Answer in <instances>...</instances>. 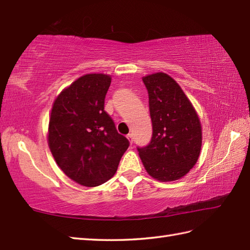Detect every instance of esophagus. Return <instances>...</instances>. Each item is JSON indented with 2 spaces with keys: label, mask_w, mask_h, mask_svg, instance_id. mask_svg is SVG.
Wrapping results in <instances>:
<instances>
[{
  "label": "esophagus",
  "mask_w": 250,
  "mask_h": 250,
  "mask_svg": "<svg viewBox=\"0 0 250 250\" xmlns=\"http://www.w3.org/2000/svg\"><path fill=\"white\" fill-rule=\"evenodd\" d=\"M126 137H128L129 142L132 144V143H133V135H132V134H128V135H126Z\"/></svg>",
  "instance_id": "1"
}]
</instances>
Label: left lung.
Here are the masks:
<instances>
[{
	"label": "left lung",
	"mask_w": 250,
	"mask_h": 250,
	"mask_svg": "<svg viewBox=\"0 0 250 250\" xmlns=\"http://www.w3.org/2000/svg\"><path fill=\"white\" fill-rule=\"evenodd\" d=\"M149 98L150 143L137 147L151 177L160 182L182 178L199 159L202 129L198 115L179 84L166 73L143 77Z\"/></svg>",
	"instance_id": "left-lung-1"
}]
</instances>
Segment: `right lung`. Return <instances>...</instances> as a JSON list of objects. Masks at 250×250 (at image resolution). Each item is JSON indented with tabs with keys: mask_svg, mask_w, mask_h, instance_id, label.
<instances>
[{
	"mask_svg": "<svg viewBox=\"0 0 250 250\" xmlns=\"http://www.w3.org/2000/svg\"><path fill=\"white\" fill-rule=\"evenodd\" d=\"M111 78L87 74L55 100L48 145L66 176L86 187H97L114 176L130 143L117 132L104 110Z\"/></svg>",
	"mask_w": 250,
	"mask_h": 250,
	"instance_id": "obj_1",
	"label": "right lung"
}]
</instances>
